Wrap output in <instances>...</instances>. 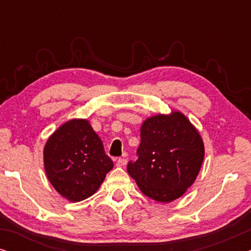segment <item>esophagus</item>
I'll use <instances>...</instances> for the list:
<instances>
[{"mask_svg":"<svg viewBox=\"0 0 251 251\" xmlns=\"http://www.w3.org/2000/svg\"><path fill=\"white\" fill-rule=\"evenodd\" d=\"M126 164V157H119L118 161H116V166L118 167H123Z\"/></svg>","mask_w":251,"mask_h":251,"instance_id":"esophagus-1","label":"esophagus"}]
</instances>
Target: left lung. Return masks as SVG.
<instances>
[{
    "instance_id": "obj_1",
    "label": "left lung",
    "mask_w": 251,
    "mask_h": 251,
    "mask_svg": "<svg viewBox=\"0 0 251 251\" xmlns=\"http://www.w3.org/2000/svg\"><path fill=\"white\" fill-rule=\"evenodd\" d=\"M204 157L201 136L179 112L147 119L137 160L126 170L140 191L157 202L174 201L194 183Z\"/></svg>"
}]
</instances>
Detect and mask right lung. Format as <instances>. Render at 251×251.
<instances>
[{
  "mask_svg": "<svg viewBox=\"0 0 251 251\" xmlns=\"http://www.w3.org/2000/svg\"><path fill=\"white\" fill-rule=\"evenodd\" d=\"M44 168L54 190L67 200L78 202L98 190L113 161L88 121L71 120L48 139Z\"/></svg>",
  "mask_w": 251,
  "mask_h": 251,
  "instance_id": "add662e5",
  "label": "right lung"
}]
</instances>
